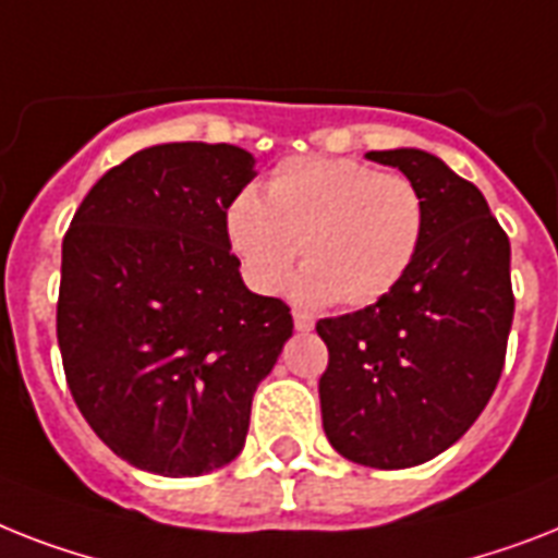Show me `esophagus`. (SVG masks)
<instances>
[{
	"mask_svg": "<svg viewBox=\"0 0 558 558\" xmlns=\"http://www.w3.org/2000/svg\"><path fill=\"white\" fill-rule=\"evenodd\" d=\"M312 326H315V320H312L310 315H303V312H294V329H298V332H310Z\"/></svg>",
	"mask_w": 558,
	"mask_h": 558,
	"instance_id": "obj_1",
	"label": "esophagus"
}]
</instances>
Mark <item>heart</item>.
<instances>
[{"label": "heart", "mask_w": 558, "mask_h": 558, "mask_svg": "<svg viewBox=\"0 0 558 558\" xmlns=\"http://www.w3.org/2000/svg\"><path fill=\"white\" fill-rule=\"evenodd\" d=\"M226 238L260 292H278L301 246L303 303L369 306L401 283L424 238V197L407 177L350 157H292L264 194H238Z\"/></svg>", "instance_id": "b5f03b06"}]
</instances>
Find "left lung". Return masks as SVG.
Returning a JSON list of instances; mask_svg holds the SVG:
<instances>
[{"label": "left lung", "mask_w": 558, "mask_h": 558, "mask_svg": "<svg viewBox=\"0 0 558 558\" xmlns=\"http://www.w3.org/2000/svg\"><path fill=\"white\" fill-rule=\"evenodd\" d=\"M424 197V238L387 298L318 320L324 433L343 459L404 470L459 441L490 401L513 324L510 240L484 194L421 148L369 151Z\"/></svg>", "instance_id": "8db88e82"}]
</instances>
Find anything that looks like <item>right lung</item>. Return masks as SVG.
<instances>
[{"label": "right lung", "mask_w": 558, "mask_h": 558, "mask_svg": "<svg viewBox=\"0 0 558 558\" xmlns=\"http://www.w3.org/2000/svg\"><path fill=\"white\" fill-rule=\"evenodd\" d=\"M238 146L162 143L99 177L62 240L57 341L76 407L122 461L183 478L246 444L292 315L248 292L226 211L255 180Z\"/></svg>", "instance_id": "right-lung-1"}]
</instances>
